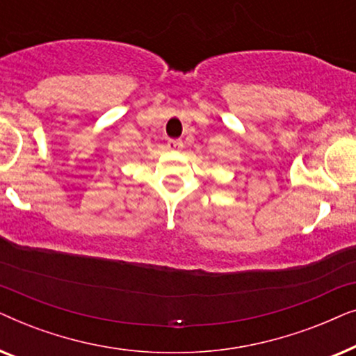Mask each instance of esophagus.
<instances>
[{"label": "esophagus", "instance_id": "1", "mask_svg": "<svg viewBox=\"0 0 356 356\" xmlns=\"http://www.w3.org/2000/svg\"><path fill=\"white\" fill-rule=\"evenodd\" d=\"M167 147H168L170 150H179V149H183V140H181V139H168Z\"/></svg>", "mask_w": 356, "mask_h": 356}]
</instances>
